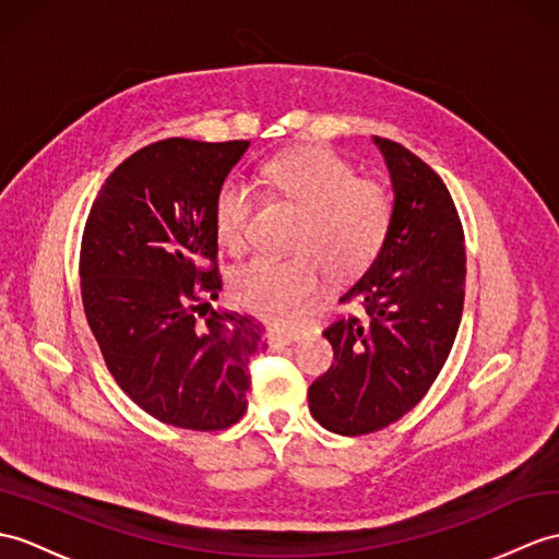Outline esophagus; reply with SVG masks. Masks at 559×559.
Here are the masks:
<instances>
[{
    "label": "esophagus",
    "instance_id": "obj_1",
    "mask_svg": "<svg viewBox=\"0 0 559 559\" xmlns=\"http://www.w3.org/2000/svg\"><path fill=\"white\" fill-rule=\"evenodd\" d=\"M295 341H300V333L297 331H269V343L271 347H281V345H290Z\"/></svg>",
    "mask_w": 559,
    "mask_h": 559
}]
</instances>
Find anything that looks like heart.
<instances>
[{
	"mask_svg": "<svg viewBox=\"0 0 559 559\" xmlns=\"http://www.w3.org/2000/svg\"><path fill=\"white\" fill-rule=\"evenodd\" d=\"M262 178L274 198L302 212L295 228V257H254L230 276L236 302L274 323H295L333 278L361 274L391 236L395 194L381 178L357 168L329 147H307L271 159ZM259 198L252 186L230 178L214 202L218 245L230 254L248 250Z\"/></svg>",
	"mask_w": 559,
	"mask_h": 559,
	"instance_id": "b5f03b06",
	"label": "heart"
}]
</instances>
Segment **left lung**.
Segmentation results:
<instances>
[{"label":"left lung","instance_id":"1","mask_svg":"<svg viewBox=\"0 0 559 559\" xmlns=\"http://www.w3.org/2000/svg\"><path fill=\"white\" fill-rule=\"evenodd\" d=\"M395 190L381 254L341 302L355 311L323 335L333 365L309 385V409L341 436L381 431L417 407L455 343L464 307V230L443 180L400 142L376 138Z\"/></svg>","mask_w":559,"mask_h":559}]
</instances>
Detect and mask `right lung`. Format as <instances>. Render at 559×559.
I'll list each match as a JSON object with an SVG mask.
<instances>
[{
  "mask_svg": "<svg viewBox=\"0 0 559 559\" xmlns=\"http://www.w3.org/2000/svg\"><path fill=\"white\" fill-rule=\"evenodd\" d=\"M250 140L166 138L102 186L81 240L85 317L114 381L157 421L224 431L248 409L264 326L216 311L214 202Z\"/></svg>",
  "mask_w": 559,
  "mask_h": 559,
  "instance_id": "1",
  "label": "right lung"
}]
</instances>
